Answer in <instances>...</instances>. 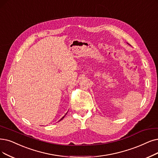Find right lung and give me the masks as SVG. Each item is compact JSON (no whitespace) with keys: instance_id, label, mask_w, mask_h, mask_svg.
<instances>
[{"instance_id":"right-lung-1","label":"right lung","mask_w":158,"mask_h":158,"mask_svg":"<svg viewBox=\"0 0 158 158\" xmlns=\"http://www.w3.org/2000/svg\"><path fill=\"white\" fill-rule=\"evenodd\" d=\"M66 114H67V113H66ZM66 114H65V115H66ZM65 116H64V117H62V118H61V119H60V121H61V120H62V119H63V118H64V117H65Z\"/></svg>"}]
</instances>
